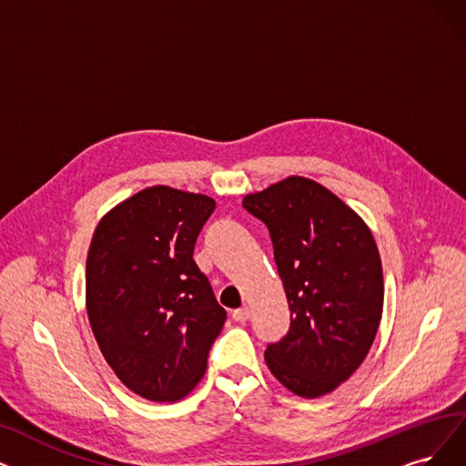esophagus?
Segmentation results:
<instances>
[{
	"label": "esophagus",
	"instance_id": "34e87169",
	"mask_svg": "<svg viewBox=\"0 0 466 466\" xmlns=\"http://www.w3.org/2000/svg\"><path fill=\"white\" fill-rule=\"evenodd\" d=\"M233 319L238 323H245L250 319V309L248 308H238L233 311Z\"/></svg>",
	"mask_w": 466,
	"mask_h": 466
}]
</instances>
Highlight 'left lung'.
Here are the masks:
<instances>
[{
    "mask_svg": "<svg viewBox=\"0 0 466 466\" xmlns=\"http://www.w3.org/2000/svg\"><path fill=\"white\" fill-rule=\"evenodd\" d=\"M245 210L269 229L290 327L266 363L290 392L318 398L348 380L382 318V264L373 233L318 181L290 176L247 195Z\"/></svg>",
    "mask_w": 466,
    "mask_h": 466,
    "instance_id": "1",
    "label": "left lung"
}]
</instances>
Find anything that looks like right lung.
<instances>
[{"instance_id":"add662e5","label":"right lung","mask_w":466,"mask_h":466,"mask_svg":"<svg viewBox=\"0 0 466 466\" xmlns=\"http://www.w3.org/2000/svg\"><path fill=\"white\" fill-rule=\"evenodd\" d=\"M216 208L207 195L157 185L110 210L86 262L87 318L116 377L151 401L187 396L228 313L193 259Z\"/></svg>"}]
</instances>
